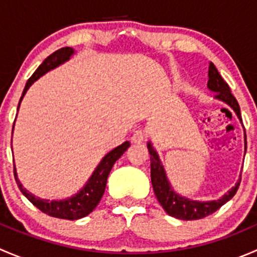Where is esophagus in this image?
Here are the masks:
<instances>
[{
  "instance_id": "obj_1",
  "label": "esophagus",
  "mask_w": 257,
  "mask_h": 257,
  "mask_svg": "<svg viewBox=\"0 0 257 257\" xmlns=\"http://www.w3.org/2000/svg\"><path fill=\"white\" fill-rule=\"evenodd\" d=\"M145 139V134L144 132L142 131H137L136 133L133 134V137H132V142H133V144H142L144 142Z\"/></svg>"
}]
</instances>
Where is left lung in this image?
Here are the masks:
<instances>
[{
	"instance_id": "obj_1",
	"label": "left lung",
	"mask_w": 257,
	"mask_h": 257,
	"mask_svg": "<svg viewBox=\"0 0 257 257\" xmlns=\"http://www.w3.org/2000/svg\"><path fill=\"white\" fill-rule=\"evenodd\" d=\"M209 80H208V88L212 93H215V99L220 100V102L225 103L229 105L232 110H234L236 116L239 118L240 123L241 120V114H240V107L237 100L235 99L234 95L231 94L230 87L227 83L222 79L220 76L219 71L214 63L210 62L209 64ZM245 152H246V134H245ZM148 150L150 154V177H152V185L154 189V194L157 196L158 201L163 209L167 211L168 215L173 217H177L180 220H198L203 219V217L208 216V215L212 214L216 211L217 209L221 208L225 203L230 200L232 196L236 194L237 189H239L241 178L232 186L226 194L219 198L217 200H210V201H200V200H193V199L185 198L178 194L177 191L173 189L172 184H170L169 179L167 177V172L164 169V165L162 164L159 154L153 147L152 142H148L147 144ZM241 177V175H240Z\"/></svg>"
}]
</instances>
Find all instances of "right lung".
<instances>
[{"mask_svg":"<svg viewBox=\"0 0 257 257\" xmlns=\"http://www.w3.org/2000/svg\"><path fill=\"white\" fill-rule=\"evenodd\" d=\"M76 53L73 48L71 47H63L58 51L53 52L51 56H48L45 61L42 62L40 67L36 69L35 73L32 74L30 79L26 83V87L23 89L22 95H21L20 103H18L17 110L20 109L21 102H22L23 97L27 93V90L30 89L31 85L36 82L38 78H41L42 76H45L46 73L52 69L57 68L61 64L66 63L67 61L71 59V57ZM12 133H14V129H12ZM131 147L129 142H124L123 144L119 145V147L114 148L113 150H110L108 154H105L103 157V159L100 160L99 164L97 165V168L94 169V172L92 173L90 178L88 179L87 183L84 184L82 189L79 191H77L74 195L69 196L67 199H62V200H48V199H41L38 196L33 195L32 193L27 190L26 188H23V185L21 184L20 179L17 177L16 167H15V179H16V183L20 188L21 193L42 212L49 215V216L58 217V219H66V220H78L82 217L87 216L88 214L93 211L97 205L99 204L100 199H102L103 194H104L105 185H107V179L109 175L110 170H112L114 163L121 157V155L125 153V150Z\"/></svg>","mask_w":257,"mask_h":257,"instance_id":"1","label":"right lung"}]
</instances>
